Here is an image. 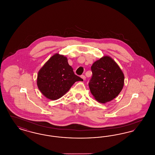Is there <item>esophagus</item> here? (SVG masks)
<instances>
[{
	"label": "esophagus",
	"instance_id": "34e87169",
	"mask_svg": "<svg viewBox=\"0 0 155 155\" xmlns=\"http://www.w3.org/2000/svg\"><path fill=\"white\" fill-rule=\"evenodd\" d=\"M81 77L84 80H86V77H85L84 75H82L81 76Z\"/></svg>",
	"mask_w": 155,
	"mask_h": 155
}]
</instances>
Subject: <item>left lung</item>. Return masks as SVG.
Returning a JSON list of instances; mask_svg holds the SVG:
<instances>
[{"mask_svg":"<svg viewBox=\"0 0 155 155\" xmlns=\"http://www.w3.org/2000/svg\"><path fill=\"white\" fill-rule=\"evenodd\" d=\"M91 70L92 76L89 87L94 99L105 103L115 99L124 85V75L111 58L105 56L94 62Z\"/></svg>","mask_w":155,"mask_h":155,"instance_id":"8db88e82","label":"left lung"}]
</instances>
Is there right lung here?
Listing matches in <instances>:
<instances>
[{
    "mask_svg": "<svg viewBox=\"0 0 155 155\" xmlns=\"http://www.w3.org/2000/svg\"><path fill=\"white\" fill-rule=\"evenodd\" d=\"M82 80L75 74L73 68L68 64L67 58L56 54L38 71L37 84L44 96L55 100L68 91L76 81Z\"/></svg>",
    "mask_w": 155,
    "mask_h": 155,
    "instance_id": "add662e5",
    "label": "right lung"
}]
</instances>
